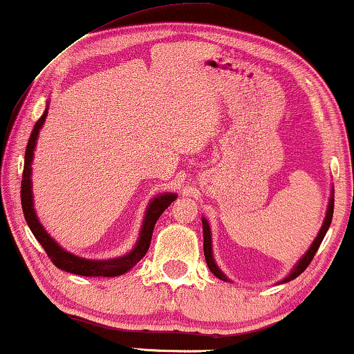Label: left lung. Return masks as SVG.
<instances>
[{
  "label": "left lung",
  "instance_id": "left-lung-1",
  "mask_svg": "<svg viewBox=\"0 0 354 354\" xmlns=\"http://www.w3.org/2000/svg\"><path fill=\"white\" fill-rule=\"evenodd\" d=\"M332 216H333V195H332V198H330V201H328V207H327L326 221H324L322 229H321V232H319V235L316 236V240H314V243L311 245V248H309V250H308V253L304 254L301 259H299V263L297 264V268H295V269L292 270V274H290L287 279H283L282 282H288V280L297 279L298 275L301 274L303 270L308 268L309 263H311L313 258H314V254L317 253L319 246H321L322 240H324V236H326L327 230H328V227H330ZM203 248H205V258H206V264H207V268H209V270H211L212 274L216 275V277H219L221 280H225V282H227V277H225L224 274L221 272L219 268H217L216 263H214V259H212V251H211V230H209V224H207V221H206V219H203Z\"/></svg>",
  "mask_w": 354,
  "mask_h": 354
}]
</instances>
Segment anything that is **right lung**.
<instances>
[{
  "instance_id": "add662e5",
  "label": "right lung",
  "mask_w": 354,
  "mask_h": 354,
  "mask_svg": "<svg viewBox=\"0 0 354 354\" xmlns=\"http://www.w3.org/2000/svg\"><path fill=\"white\" fill-rule=\"evenodd\" d=\"M46 114H48V111L43 113V115L37 120L35 127H33V130H32L30 138H28V143H27L26 161H24V172H22V185H21L22 211H24V217H26L28 227H30L32 234L35 235V239L38 241H40V245L43 246V250L46 251L48 258L51 259V263L55 264L57 269L66 270V272L85 275V277H91V275H95V277H100V275H103V277H114V275H120V274L127 272V270L132 269L133 266L137 264L145 254H147L149 243H151L154 224H156L159 216L166 211V207L171 205L174 200H176L177 195H174V193H166V195L154 198V200L149 203L137 245H135V248L130 251L129 254L122 256V258L108 259V261H90V259H84V258H77V256L67 253V251L62 250L61 246L46 234L45 229H43V225L37 219L35 211H33L30 164H32V158H33V149H35L38 130L41 129L43 122H45Z\"/></svg>"
}]
</instances>
